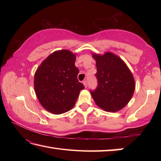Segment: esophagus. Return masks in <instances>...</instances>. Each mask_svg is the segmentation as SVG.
Here are the masks:
<instances>
[{"label":"esophagus","instance_id":"esophagus-1","mask_svg":"<svg viewBox=\"0 0 161 161\" xmlns=\"http://www.w3.org/2000/svg\"><path fill=\"white\" fill-rule=\"evenodd\" d=\"M83 84H84V86L86 88V87H87V86H88V82H87V81H86V80L84 81H83Z\"/></svg>","mask_w":161,"mask_h":161}]
</instances>
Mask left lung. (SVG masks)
I'll list each match as a JSON object with an SVG mask.
<instances>
[{"mask_svg": "<svg viewBox=\"0 0 161 161\" xmlns=\"http://www.w3.org/2000/svg\"><path fill=\"white\" fill-rule=\"evenodd\" d=\"M96 61L98 85L90 91L95 104L106 111L116 112L124 108L135 90V80L131 70L120 57L111 52L92 53Z\"/></svg>", "mask_w": 161, "mask_h": 161, "instance_id": "1", "label": "left lung"}]
</instances>
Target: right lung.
Segmentation results:
<instances>
[{
    "mask_svg": "<svg viewBox=\"0 0 161 161\" xmlns=\"http://www.w3.org/2000/svg\"><path fill=\"white\" fill-rule=\"evenodd\" d=\"M76 54L61 50L50 54L37 68L34 79L35 93L42 107L53 114L71 110L84 85L79 82L75 66Z\"/></svg>",
    "mask_w": 161,
    "mask_h": 161,
    "instance_id": "1",
    "label": "right lung"
}]
</instances>
